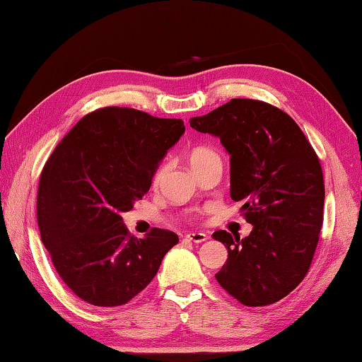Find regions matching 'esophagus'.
<instances>
[{"mask_svg": "<svg viewBox=\"0 0 362 362\" xmlns=\"http://www.w3.org/2000/svg\"><path fill=\"white\" fill-rule=\"evenodd\" d=\"M186 238L189 240L194 242V243H202V242H204L206 239H208V235H206L204 233H187Z\"/></svg>", "mask_w": 362, "mask_h": 362, "instance_id": "esophagus-1", "label": "esophagus"}]
</instances>
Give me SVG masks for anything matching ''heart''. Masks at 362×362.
<instances>
[{"label":"heart","mask_w":362,"mask_h":362,"mask_svg":"<svg viewBox=\"0 0 362 362\" xmlns=\"http://www.w3.org/2000/svg\"><path fill=\"white\" fill-rule=\"evenodd\" d=\"M212 160H220V154L216 148H212V146H209V145H197L189 153V162L194 170H197V168H200L206 164H209V162H212ZM165 170H167L165 164H160L156 167V170H154V173H153V180H151L153 186H158L162 180V176H164Z\"/></svg>","instance_id":"1"}]
</instances>
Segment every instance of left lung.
<instances>
[{
  "label": "left lung",
  "instance_id": "8db88e82",
  "mask_svg": "<svg viewBox=\"0 0 362 362\" xmlns=\"http://www.w3.org/2000/svg\"><path fill=\"white\" fill-rule=\"evenodd\" d=\"M190 127L220 137L231 154V198L253 225L245 239L212 234L228 248L216 279L245 306L276 303L303 281L320 238L319 156L291 115L259 100L233 98Z\"/></svg>",
  "mask_w": 362,
  "mask_h": 362
}]
</instances>
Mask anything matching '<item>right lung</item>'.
<instances>
[{
	"mask_svg": "<svg viewBox=\"0 0 362 362\" xmlns=\"http://www.w3.org/2000/svg\"><path fill=\"white\" fill-rule=\"evenodd\" d=\"M184 122L107 106L84 115L51 153L37 192V223L56 272L93 306L127 305L178 243L153 228L131 235L122 212L150 190L153 173Z\"/></svg>",
	"mask_w": 362,
	"mask_h": 362,
	"instance_id": "right-lung-1",
	"label": "right lung"
}]
</instances>
